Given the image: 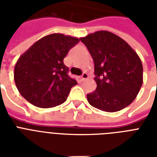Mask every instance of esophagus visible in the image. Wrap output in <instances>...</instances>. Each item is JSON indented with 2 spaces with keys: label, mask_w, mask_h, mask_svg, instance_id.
Wrapping results in <instances>:
<instances>
[{
  "label": "esophagus",
  "mask_w": 157,
  "mask_h": 157,
  "mask_svg": "<svg viewBox=\"0 0 157 157\" xmlns=\"http://www.w3.org/2000/svg\"><path fill=\"white\" fill-rule=\"evenodd\" d=\"M86 79H88V75H87V73H86V72H84V73L82 74V76L80 77V81H86Z\"/></svg>",
  "instance_id": "1"
}]
</instances>
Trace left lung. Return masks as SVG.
Listing matches in <instances>:
<instances>
[{
  "label": "left lung",
  "mask_w": 157,
  "mask_h": 157,
  "mask_svg": "<svg viewBox=\"0 0 157 157\" xmlns=\"http://www.w3.org/2000/svg\"><path fill=\"white\" fill-rule=\"evenodd\" d=\"M94 63L97 88L87 94L89 103L107 112L121 111L136 98L144 80V69L135 50L108 31L80 38Z\"/></svg>",
  "instance_id": "1"
}]
</instances>
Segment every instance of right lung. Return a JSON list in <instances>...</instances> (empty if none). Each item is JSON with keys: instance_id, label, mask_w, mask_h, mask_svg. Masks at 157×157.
<instances>
[{"instance_id": "1", "label": "right lung", "mask_w": 157, "mask_h": 157, "mask_svg": "<svg viewBox=\"0 0 157 157\" xmlns=\"http://www.w3.org/2000/svg\"><path fill=\"white\" fill-rule=\"evenodd\" d=\"M80 41L77 37L53 33L36 41L14 66L16 87L36 107L49 108L63 103L76 81L67 75L63 59Z\"/></svg>"}]
</instances>
